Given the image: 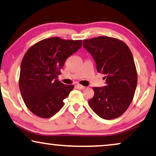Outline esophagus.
Instances as JSON below:
<instances>
[{"label":"esophagus","mask_w":156,"mask_h":156,"mask_svg":"<svg viewBox=\"0 0 156 156\" xmlns=\"http://www.w3.org/2000/svg\"><path fill=\"white\" fill-rule=\"evenodd\" d=\"M76 87L77 88H78V89H80V90H83V89H84V88H85V86H82V85H80V84H77L76 86Z\"/></svg>","instance_id":"1"}]
</instances>
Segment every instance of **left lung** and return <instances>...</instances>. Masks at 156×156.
Wrapping results in <instances>:
<instances>
[{"label": "left lung", "instance_id": "1", "mask_svg": "<svg viewBox=\"0 0 156 156\" xmlns=\"http://www.w3.org/2000/svg\"><path fill=\"white\" fill-rule=\"evenodd\" d=\"M83 46L106 80V86L93 88L94 96L88 104L102 119L120 117L131 104L137 87V70L130 50L122 41L104 36L85 39Z\"/></svg>", "mask_w": 156, "mask_h": 156}]
</instances>
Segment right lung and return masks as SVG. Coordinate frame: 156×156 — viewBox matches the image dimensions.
<instances>
[{"label": "right lung", "instance_id": "1", "mask_svg": "<svg viewBox=\"0 0 156 156\" xmlns=\"http://www.w3.org/2000/svg\"><path fill=\"white\" fill-rule=\"evenodd\" d=\"M82 46L81 40L44 39L31 47L21 64L19 88L27 108L42 118L55 115L73 89L58 78L66 60Z\"/></svg>", "mask_w": 156, "mask_h": 156}]
</instances>
